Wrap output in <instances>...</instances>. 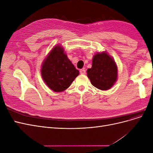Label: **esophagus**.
Wrapping results in <instances>:
<instances>
[{"instance_id":"obj_1","label":"esophagus","mask_w":153,"mask_h":153,"mask_svg":"<svg viewBox=\"0 0 153 153\" xmlns=\"http://www.w3.org/2000/svg\"><path fill=\"white\" fill-rule=\"evenodd\" d=\"M80 74H82V75H85V74L86 73V71L84 69H80Z\"/></svg>"}]
</instances>
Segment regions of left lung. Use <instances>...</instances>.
<instances>
[{
	"label": "left lung",
	"instance_id": "1",
	"mask_svg": "<svg viewBox=\"0 0 153 153\" xmlns=\"http://www.w3.org/2000/svg\"><path fill=\"white\" fill-rule=\"evenodd\" d=\"M87 76L92 85L100 90H107L117 80V68L112 57L105 53H96L92 68L87 69Z\"/></svg>",
	"mask_w": 153,
	"mask_h": 153
}]
</instances>
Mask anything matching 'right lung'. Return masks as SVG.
Returning a JSON list of instances; mask_svg holds the SVG:
<instances>
[{
  "instance_id": "right-lung-1",
  "label": "right lung",
  "mask_w": 153,
  "mask_h": 153,
  "mask_svg": "<svg viewBox=\"0 0 153 153\" xmlns=\"http://www.w3.org/2000/svg\"><path fill=\"white\" fill-rule=\"evenodd\" d=\"M78 75L79 71L68 59L59 45L51 51L41 68L43 80L55 92L66 90Z\"/></svg>"
}]
</instances>
